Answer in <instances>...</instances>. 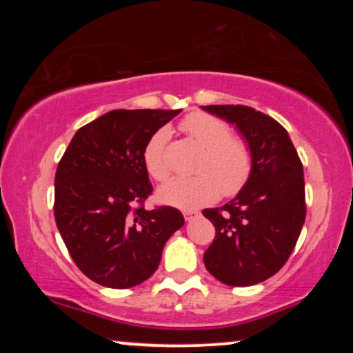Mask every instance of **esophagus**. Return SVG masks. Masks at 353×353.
I'll list each match as a JSON object with an SVG mask.
<instances>
[{"label":"esophagus","mask_w":353,"mask_h":353,"mask_svg":"<svg viewBox=\"0 0 353 353\" xmlns=\"http://www.w3.org/2000/svg\"><path fill=\"white\" fill-rule=\"evenodd\" d=\"M183 215H185V220H186V221H191V220H194V219H197V216H199V212H196V210H186Z\"/></svg>","instance_id":"34e87169"}]
</instances>
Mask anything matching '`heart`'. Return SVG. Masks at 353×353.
<instances>
[{
	"label": "heart",
	"mask_w": 353,
	"mask_h": 353,
	"mask_svg": "<svg viewBox=\"0 0 353 353\" xmlns=\"http://www.w3.org/2000/svg\"><path fill=\"white\" fill-rule=\"evenodd\" d=\"M192 141L205 149L197 163V176L173 178L159 190L163 204L192 210L214 202L220 191L233 196L243 190L252 172V154L243 139L231 137V130L223 120L205 112H191L180 122ZM170 132L157 130L149 138L143 152L144 167L154 180L163 181L170 175L167 144Z\"/></svg>",
	"instance_id": "1"
}]
</instances>
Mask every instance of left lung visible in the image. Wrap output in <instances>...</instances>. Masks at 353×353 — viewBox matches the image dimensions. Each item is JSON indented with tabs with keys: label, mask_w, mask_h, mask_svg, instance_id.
Wrapping results in <instances>:
<instances>
[{
	"label": "left lung",
	"mask_w": 353,
	"mask_h": 353,
	"mask_svg": "<svg viewBox=\"0 0 353 353\" xmlns=\"http://www.w3.org/2000/svg\"><path fill=\"white\" fill-rule=\"evenodd\" d=\"M234 125L252 154V172L223 207L204 209L215 239L205 268L228 286H252L278 273L305 221L303 167L286 128L248 105H201Z\"/></svg>",
	"instance_id": "1"
}]
</instances>
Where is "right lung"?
Here are the masks:
<instances>
[{
    "mask_svg": "<svg viewBox=\"0 0 353 353\" xmlns=\"http://www.w3.org/2000/svg\"><path fill=\"white\" fill-rule=\"evenodd\" d=\"M180 112L110 110L74 134L57 165V230L77 267L101 286L127 289L146 281L168 238L185 225L175 207L141 205L152 192L144 148Z\"/></svg>",
    "mask_w": 353,
    "mask_h": 353,
    "instance_id": "add662e5",
    "label": "right lung"
}]
</instances>
